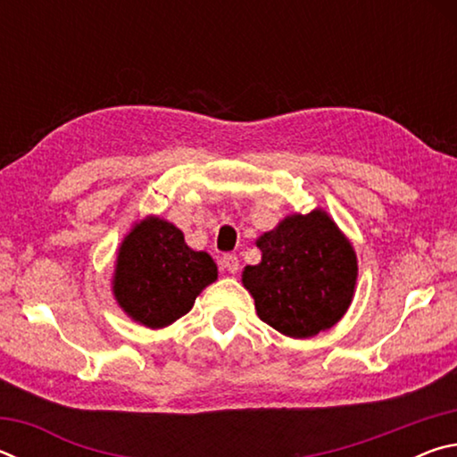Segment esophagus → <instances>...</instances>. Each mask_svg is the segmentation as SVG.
Masks as SVG:
<instances>
[{"instance_id":"34e87169","label":"esophagus","mask_w":457,"mask_h":457,"mask_svg":"<svg viewBox=\"0 0 457 457\" xmlns=\"http://www.w3.org/2000/svg\"><path fill=\"white\" fill-rule=\"evenodd\" d=\"M221 268L228 270L229 274H236L239 270V260H237L236 253H226V256L221 258Z\"/></svg>"}]
</instances>
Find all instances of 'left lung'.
<instances>
[{
  "mask_svg": "<svg viewBox=\"0 0 457 457\" xmlns=\"http://www.w3.org/2000/svg\"><path fill=\"white\" fill-rule=\"evenodd\" d=\"M256 245L262 262L244 268L242 282L270 327L308 338L335 327L349 311L357 253L327 212L288 215Z\"/></svg>",
  "mask_w": 457,
  "mask_h": 457,
  "instance_id": "obj_1",
  "label": "left lung"
}]
</instances>
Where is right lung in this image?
I'll list each match as a JSON object with an SVG mask.
<instances>
[{"instance_id": "right-lung-1", "label": "right lung", "mask_w": 457, "mask_h": 457, "mask_svg": "<svg viewBox=\"0 0 457 457\" xmlns=\"http://www.w3.org/2000/svg\"><path fill=\"white\" fill-rule=\"evenodd\" d=\"M215 280L218 266L210 253L191 250L179 228L149 215L122 239L112 294L130 319L163 328L187 314L199 292Z\"/></svg>"}]
</instances>
